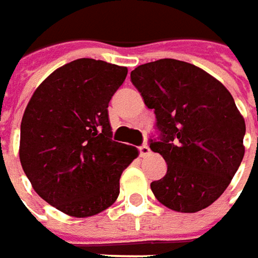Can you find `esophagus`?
Returning a JSON list of instances; mask_svg holds the SVG:
<instances>
[{"label":"esophagus","mask_w":258,"mask_h":258,"mask_svg":"<svg viewBox=\"0 0 258 258\" xmlns=\"http://www.w3.org/2000/svg\"><path fill=\"white\" fill-rule=\"evenodd\" d=\"M139 151H140V155H142V157H146V155L150 154V147L147 144H143V146L139 147Z\"/></svg>","instance_id":"obj_1"}]
</instances>
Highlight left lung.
<instances>
[{
	"mask_svg": "<svg viewBox=\"0 0 258 258\" xmlns=\"http://www.w3.org/2000/svg\"><path fill=\"white\" fill-rule=\"evenodd\" d=\"M147 108L154 109L158 139L150 149L167 162L151 182L157 200L178 213L211 206L231 183L244 155V119L220 80L196 65L158 59L131 72Z\"/></svg>",
	"mask_w": 258,
	"mask_h": 258,
	"instance_id": "obj_1",
	"label": "left lung"
}]
</instances>
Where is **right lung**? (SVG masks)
<instances>
[{
    "instance_id": "obj_1",
    "label": "right lung",
    "mask_w": 258,
    "mask_h": 258,
    "mask_svg": "<svg viewBox=\"0 0 258 258\" xmlns=\"http://www.w3.org/2000/svg\"><path fill=\"white\" fill-rule=\"evenodd\" d=\"M127 68L80 58L38 86L21 123L19 158L43 200L76 218L112 206L120 175L139 155L112 140L108 103Z\"/></svg>"
}]
</instances>
